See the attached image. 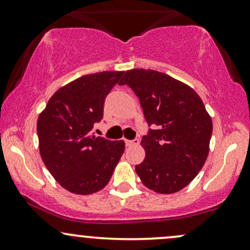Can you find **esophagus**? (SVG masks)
<instances>
[{
	"mask_svg": "<svg viewBox=\"0 0 250 250\" xmlns=\"http://www.w3.org/2000/svg\"><path fill=\"white\" fill-rule=\"evenodd\" d=\"M140 143V140L138 138H135V140L130 141V140H125V144H127L128 146H136V144Z\"/></svg>",
	"mask_w": 250,
	"mask_h": 250,
	"instance_id": "obj_1",
	"label": "esophagus"
}]
</instances>
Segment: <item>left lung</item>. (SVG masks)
Masks as SVG:
<instances>
[{"instance_id": "1", "label": "left lung", "mask_w": 250, "mask_h": 250, "mask_svg": "<svg viewBox=\"0 0 250 250\" xmlns=\"http://www.w3.org/2000/svg\"><path fill=\"white\" fill-rule=\"evenodd\" d=\"M119 85L140 99L150 129L141 146L146 158L135 167L142 183L162 194L178 192L195 178L209 151L213 125L193 88L154 70L134 68Z\"/></svg>"}]
</instances>
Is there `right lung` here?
I'll return each mask as SVG.
<instances>
[{
    "instance_id": "right-lung-1",
    "label": "right lung",
    "mask_w": 250,
    "mask_h": 250,
    "mask_svg": "<svg viewBox=\"0 0 250 250\" xmlns=\"http://www.w3.org/2000/svg\"><path fill=\"white\" fill-rule=\"evenodd\" d=\"M125 72L87 74L60 87L39 114V152L45 167L65 190L92 194L108 184L125 151L123 141L92 133L104 116V99Z\"/></svg>"
}]
</instances>
